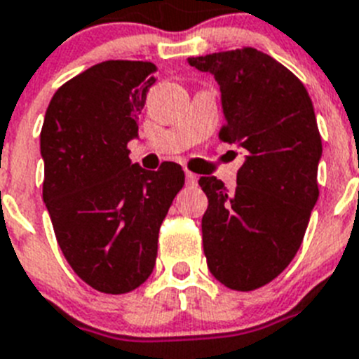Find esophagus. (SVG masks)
<instances>
[{
    "instance_id": "esophagus-1",
    "label": "esophagus",
    "mask_w": 359,
    "mask_h": 359,
    "mask_svg": "<svg viewBox=\"0 0 359 359\" xmlns=\"http://www.w3.org/2000/svg\"><path fill=\"white\" fill-rule=\"evenodd\" d=\"M197 180H198V177L195 175V173H191V171H186V184H188V186H195V184H197Z\"/></svg>"
}]
</instances>
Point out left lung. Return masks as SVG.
<instances>
[{
	"label": "left lung",
	"mask_w": 359,
	"mask_h": 359,
	"mask_svg": "<svg viewBox=\"0 0 359 359\" xmlns=\"http://www.w3.org/2000/svg\"><path fill=\"white\" fill-rule=\"evenodd\" d=\"M220 86V139L244 149L236 188L201 177L208 210L202 244L211 274L253 291L274 280L300 249L318 201L322 137L309 93L276 59L257 48L189 57Z\"/></svg>",
	"instance_id": "1"
}]
</instances>
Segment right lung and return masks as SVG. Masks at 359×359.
Segmentation results:
<instances>
[{
    "label": "right lung",
    "mask_w": 359,
    "mask_h": 359,
    "mask_svg": "<svg viewBox=\"0 0 359 359\" xmlns=\"http://www.w3.org/2000/svg\"><path fill=\"white\" fill-rule=\"evenodd\" d=\"M148 61H104L65 83L41 128L43 201L70 267L90 287L123 294L155 267L161 224L184 171L132 164L128 142L155 81Z\"/></svg>",
    "instance_id": "right-lung-1"
}]
</instances>
